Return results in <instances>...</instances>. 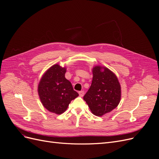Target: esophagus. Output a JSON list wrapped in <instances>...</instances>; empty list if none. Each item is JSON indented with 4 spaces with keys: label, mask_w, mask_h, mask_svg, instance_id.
I'll list each match as a JSON object with an SVG mask.
<instances>
[{
    "label": "esophagus",
    "mask_w": 159,
    "mask_h": 159,
    "mask_svg": "<svg viewBox=\"0 0 159 159\" xmlns=\"http://www.w3.org/2000/svg\"><path fill=\"white\" fill-rule=\"evenodd\" d=\"M79 95H80V97H83V96L84 95V91H79Z\"/></svg>",
    "instance_id": "obj_1"
}]
</instances>
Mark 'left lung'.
<instances>
[{
    "mask_svg": "<svg viewBox=\"0 0 159 159\" xmlns=\"http://www.w3.org/2000/svg\"><path fill=\"white\" fill-rule=\"evenodd\" d=\"M93 79L84 99L96 116L102 117L116 108L121 101V85L117 75L106 67L95 66Z\"/></svg>",
    "mask_w": 159,
    "mask_h": 159,
    "instance_id": "8db88e82",
    "label": "left lung"
}]
</instances>
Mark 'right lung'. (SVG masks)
<instances>
[{
  "instance_id": "1",
  "label": "right lung",
  "mask_w": 159,
  "mask_h": 159,
  "mask_svg": "<svg viewBox=\"0 0 159 159\" xmlns=\"http://www.w3.org/2000/svg\"><path fill=\"white\" fill-rule=\"evenodd\" d=\"M66 67L56 64L42 75L38 85L41 103L49 111L60 115L68 109L71 101L78 97L69 80L65 78Z\"/></svg>"
}]
</instances>
